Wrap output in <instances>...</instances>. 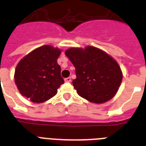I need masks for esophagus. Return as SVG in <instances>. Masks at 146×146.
<instances>
[{
	"instance_id": "34e87169",
	"label": "esophagus",
	"mask_w": 146,
	"mask_h": 146,
	"mask_svg": "<svg viewBox=\"0 0 146 146\" xmlns=\"http://www.w3.org/2000/svg\"><path fill=\"white\" fill-rule=\"evenodd\" d=\"M64 81H65L66 82H70L71 78L70 77H67V78H65V79H64Z\"/></svg>"
}]
</instances>
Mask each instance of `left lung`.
<instances>
[{"label": "left lung", "instance_id": "obj_1", "mask_svg": "<svg viewBox=\"0 0 146 146\" xmlns=\"http://www.w3.org/2000/svg\"><path fill=\"white\" fill-rule=\"evenodd\" d=\"M65 55L75 67L73 85L79 96L94 103L112 99L122 82L120 67L112 57L94 46L70 48Z\"/></svg>", "mask_w": 146, "mask_h": 146}]
</instances>
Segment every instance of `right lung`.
Here are the masks:
<instances>
[{
	"label": "right lung",
	"mask_w": 146,
	"mask_h": 146,
	"mask_svg": "<svg viewBox=\"0 0 146 146\" xmlns=\"http://www.w3.org/2000/svg\"><path fill=\"white\" fill-rule=\"evenodd\" d=\"M61 50L44 45L22 58L15 72V82L21 94L33 102L47 101L64 84L57 59Z\"/></svg>",
	"instance_id": "right-lung-1"
}]
</instances>
